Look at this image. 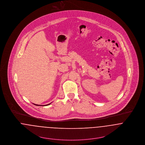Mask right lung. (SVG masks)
<instances>
[{
	"mask_svg": "<svg viewBox=\"0 0 145 145\" xmlns=\"http://www.w3.org/2000/svg\"><path fill=\"white\" fill-rule=\"evenodd\" d=\"M50 103H49V104H48V105H45V106H48V105H49ZM34 105H36V106H42V105H36V104H34Z\"/></svg>",
	"mask_w": 145,
	"mask_h": 145,
	"instance_id": "obj_1",
	"label": "right lung"
}]
</instances>
